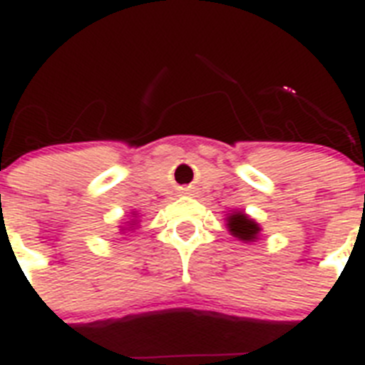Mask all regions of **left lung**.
<instances>
[{
    "mask_svg": "<svg viewBox=\"0 0 365 365\" xmlns=\"http://www.w3.org/2000/svg\"><path fill=\"white\" fill-rule=\"evenodd\" d=\"M228 228L232 235H235L241 241H252L259 232V226L245 213H232L228 217Z\"/></svg>",
    "mask_w": 365,
    "mask_h": 365,
    "instance_id": "8db88e82",
    "label": "left lung"
}]
</instances>
